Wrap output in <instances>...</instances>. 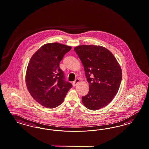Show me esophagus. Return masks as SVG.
<instances>
[{
  "mask_svg": "<svg viewBox=\"0 0 149 149\" xmlns=\"http://www.w3.org/2000/svg\"><path fill=\"white\" fill-rule=\"evenodd\" d=\"M79 82V79L78 78H77L75 79V81L73 82V86H76L77 85V84Z\"/></svg>",
  "mask_w": 149,
  "mask_h": 149,
  "instance_id": "obj_1",
  "label": "esophagus"
}]
</instances>
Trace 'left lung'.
<instances>
[{
    "instance_id": "left-lung-1",
    "label": "left lung",
    "mask_w": 149,
    "mask_h": 149,
    "mask_svg": "<svg viewBox=\"0 0 149 149\" xmlns=\"http://www.w3.org/2000/svg\"><path fill=\"white\" fill-rule=\"evenodd\" d=\"M84 67L89 83L88 93L82 97L88 109L98 110L110 103L121 83V67L114 56L104 47L79 45L74 48Z\"/></svg>"
}]
</instances>
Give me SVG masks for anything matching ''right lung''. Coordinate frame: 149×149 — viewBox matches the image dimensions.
<instances>
[{"label": "right lung", "mask_w": 149, "mask_h": 149, "mask_svg": "<svg viewBox=\"0 0 149 149\" xmlns=\"http://www.w3.org/2000/svg\"><path fill=\"white\" fill-rule=\"evenodd\" d=\"M71 46L58 42L42 46L31 57L25 82L28 91L40 104L54 108L62 104L72 87L65 81L60 62Z\"/></svg>", "instance_id": "right-lung-1"}]
</instances>
